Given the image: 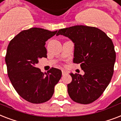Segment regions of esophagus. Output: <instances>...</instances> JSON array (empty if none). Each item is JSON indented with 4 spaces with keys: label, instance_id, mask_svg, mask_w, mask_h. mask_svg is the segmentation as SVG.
Here are the masks:
<instances>
[{
    "label": "esophagus",
    "instance_id": "esophagus-1",
    "mask_svg": "<svg viewBox=\"0 0 121 121\" xmlns=\"http://www.w3.org/2000/svg\"><path fill=\"white\" fill-rule=\"evenodd\" d=\"M62 75H65V74H67V72L66 70L62 69Z\"/></svg>",
    "mask_w": 121,
    "mask_h": 121
}]
</instances>
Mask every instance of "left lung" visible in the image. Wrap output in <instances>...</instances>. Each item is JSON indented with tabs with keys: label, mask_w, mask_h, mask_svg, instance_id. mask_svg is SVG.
<instances>
[{
	"label": "left lung",
	"mask_w": 121,
	"mask_h": 121,
	"mask_svg": "<svg viewBox=\"0 0 121 121\" xmlns=\"http://www.w3.org/2000/svg\"><path fill=\"white\" fill-rule=\"evenodd\" d=\"M64 35L74 44V63H81L84 74H70L72 82L67 91L72 100L87 104L97 100L111 82L116 52L112 41L96 27L75 26L59 30L56 35Z\"/></svg>",
	"instance_id": "1"
}]
</instances>
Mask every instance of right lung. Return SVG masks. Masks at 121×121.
Segmentation results:
<instances>
[{
  "label": "right lung",
  "mask_w": 121,
  "mask_h": 121,
  "mask_svg": "<svg viewBox=\"0 0 121 121\" xmlns=\"http://www.w3.org/2000/svg\"><path fill=\"white\" fill-rule=\"evenodd\" d=\"M41 28H30L17 34L10 42L5 56L7 74L15 90L33 104L49 100L61 78V70L52 67L41 72L39 60L47 57L45 42L57 33Z\"/></svg>",
  "instance_id": "add662e5"
}]
</instances>
